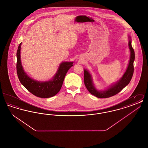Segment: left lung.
<instances>
[{
    "mask_svg": "<svg viewBox=\"0 0 148 148\" xmlns=\"http://www.w3.org/2000/svg\"><path fill=\"white\" fill-rule=\"evenodd\" d=\"M129 49L130 50V59L127 71L124 73L123 77H121V79L119 81V82H118V83H116V84L112 86L107 90L103 92H99L93 86L92 77L90 73L86 70L84 71V84L86 88L92 95H94L95 97L98 98H109L119 93L120 91L123 90V88H124L127 85L130 83L134 73V61L135 59V53L134 49L132 46L130 40H129Z\"/></svg>",
    "mask_w": 148,
    "mask_h": 148,
    "instance_id": "1",
    "label": "left lung"
}]
</instances>
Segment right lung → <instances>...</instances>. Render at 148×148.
<instances>
[{
	"instance_id": "1",
	"label": "right lung",
	"mask_w": 148,
	"mask_h": 148,
	"mask_svg": "<svg viewBox=\"0 0 148 148\" xmlns=\"http://www.w3.org/2000/svg\"><path fill=\"white\" fill-rule=\"evenodd\" d=\"M21 45L19 44L16 52V72L19 81L29 92L35 96L47 98H50L60 91L63 83L66 73L73 65V62H64L60 64L59 70L53 80L49 82L40 83L28 77L23 71L21 60Z\"/></svg>"
}]
</instances>
